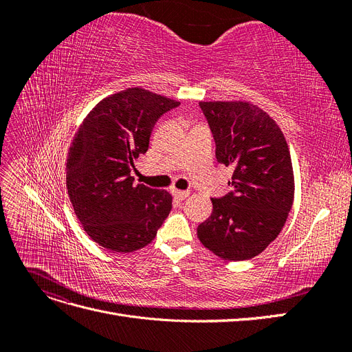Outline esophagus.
<instances>
[{"mask_svg": "<svg viewBox=\"0 0 352 352\" xmlns=\"http://www.w3.org/2000/svg\"><path fill=\"white\" fill-rule=\"evenodd\" d=\"M172 194H173V197H175L176 199L182 201V199H185V198L189 195V190H180V189L172 188Z\"/></svg>", "mask_w": 352, "mask_h": 352, "instance_id": "1", "label": "esophagus"}]
</instances>
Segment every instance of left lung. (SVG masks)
<instances>
[{"label":"left lung","instance_id":"1","mask_svg":"<svg viewBox=\"0 0 352 352\" xmlns=\"http://www.w3.org/2000/svg\"><path fill=\"white\" fill-rule=\"evenodd\" d=\"M216 141L217 162L233 167L232 192L211 198V216L197 235L212 254L250 260L278 238L292 208L289 148L272 117L247 101H201Z\"/></svg>","mask_w":352,"mask_h":352}]
</instances>
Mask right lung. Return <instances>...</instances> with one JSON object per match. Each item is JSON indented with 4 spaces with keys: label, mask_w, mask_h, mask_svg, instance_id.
Masks as SVG:
<instances>
[{
    "label": "right lung",
    "mask_w": 352,
    "mask_h": 352,
    "mask_svg": "<svg viewBox=\"0 0 352 352\" xmlns=\"http://www.w3.org/2000/svg\"><path fill=\"white\" fill-rule=\"evenodd\" d=\"M180 102L142 88L100 101L69 148L66 186L85 232L101 247L132 252L153 242L172 210L167 190L135 185L133 160L145 154L157 120Z\"/></svg>",
    "instance_id": "obj_1"
}]
</instances>
